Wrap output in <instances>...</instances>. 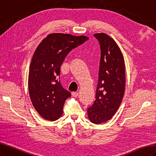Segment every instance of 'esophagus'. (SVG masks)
I'll use <instances>...</instances> for the list:
<instances>
[{"label": "esophagus", "mask_w": 156, "mask_h": 156, "mask_svg": "<svg viewBox=\"0 0 156 156\" xmlns=\"http://www.w3.org/2000/svg\"><path fill=\"white\" fill-rule=\"evenodd\" d=\"M71 95H72V97H77L79 95V93H77V92H72Z\"/></svg>", "instance_id": "34e87169"}]
</instances>
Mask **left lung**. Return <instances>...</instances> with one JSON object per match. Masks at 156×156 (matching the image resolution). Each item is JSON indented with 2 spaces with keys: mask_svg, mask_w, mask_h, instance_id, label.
<instances>
[{
  "mask_svg": "<svg viewBox=\"0 0 156 156\" xmlns=\"http://www.w3.org/2000/svg\"><path fill=\"white\" fill-rule=\"evenodd\" d=\"M101 45V55L95 101L87 110L89 120L100 124L109 120L119 109L125 90V63L122 51L105 33L94 34Z\"/></svg>",
  "mask_w": 156,
  "mask_h": 156,
  "instance_id": "8db88e82",
  "label": "left lung"
}]
</instances>
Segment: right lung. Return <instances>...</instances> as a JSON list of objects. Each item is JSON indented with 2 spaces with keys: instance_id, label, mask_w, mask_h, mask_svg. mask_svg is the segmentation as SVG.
<instances>
[{
  "instance_id": "obj_1",
  "label": "right lung",
  "mask_w": 156,
  "mask_h": 156,
  "mask_svg": "<svg viewBox=\"0 0 156 156\" xmlns=\"http://www.w3.org/2000/svg\"><path fill=\"white\" fill-rule=\"evenodd\" d=\"M87 40L85 36L53 33L36 49L29 69L28 92L34 108L43 119L55 121L63 115L64 102L71 93L61 84L60 67L69 52Z\"/></svg>"
}]
</instances>
